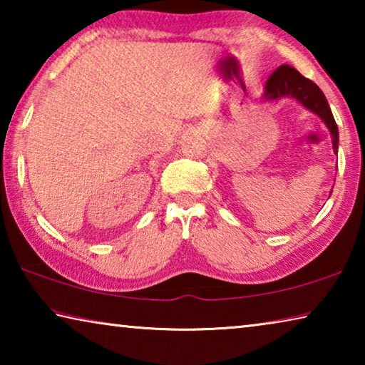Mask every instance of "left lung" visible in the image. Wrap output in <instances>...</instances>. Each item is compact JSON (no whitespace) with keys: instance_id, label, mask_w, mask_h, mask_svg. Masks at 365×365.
I'll return each mask as SVG.
<instances>
[{"instance_id":"left-lung-1","label":"left lung","mask_w":365,"mask_h":365,"mask_svg":"<svg viewBox=\"0 0 365 365\" xmlns=\"http://www.w3.org/2000/svg\"><path fill=\"white\" fill-rule=\"evenodd\" d=\"M282 96H293L302 106L311 109L322 119L333 138V151H338V127L333 119L329 103H327L322 90L311 82V80L302 77L301 73L289 66H280L265 83V100H279Z\"/></svg>"}]
</instances>
